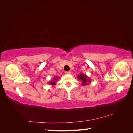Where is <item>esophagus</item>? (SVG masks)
<instances>
[{
    "label": "esophagus",
    "mask_w": 133,
    "mask_h": 133,
    "mask_svg": "<svg viewBox=\"0 0 133 133\" xmlns=\"http://www.w3.org/2000/svg\"><path fill=\"white\" fill-rule=\"evenodd\" d=\"M65 74H66V75H70L71 72L70 71H66L65 72Z\"/></svg>",
    "instance_id": "esophagus-1"
}]
</instances>
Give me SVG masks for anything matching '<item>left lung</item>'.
Here are the masks:
<instances>
[{
    "mask_svg": "<svg viewBox=\"0 0 133 133\" xmlns=\"http://www.w3.org/2000/svg\"><path fill=\"white\" fill-rule=\"evenodd\" d=\"M77 78L78 80H80V81L82 82V84L83 85H87L89 84V83H91V79L90 77H88V76L87 75H85V74L83 73H80V75H78Z\"/></svg>",
    "mask_w": 133,
    "mask_h": 133,
    "instance_id": "left-lung-1",
    "label": "left lung"
}]
</instances>
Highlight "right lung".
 <instances>
[{"mask_svg":"<svg viewBox=\"0 0 133 133\" xmlns=\"http://www.w3.org/2000/svg\"><path fill=\"white\" fill-rule=\"evenodd\" d=\"M58 78V77H53V80H51V82H49V84H50V85H54L56 84V81L57 80Z\"/></svg>","mask_w":133,"mask_h":133,"instance_id":"obj_1","label":"right lung"}]
</instances>
